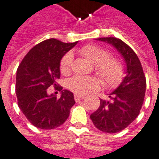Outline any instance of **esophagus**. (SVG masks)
<instances>
[{
  "label": "esophagus",
  "mask_w": 159,
  "mask_h": 159,
  "mask_svg": "<svg viewBox=\"0 0 159 159\" xmlns=\"http://www.w3.org/2000/svg\"><path fill=\"white\" fill-rule=\"evenodd\" d=\"M83 98H85V96L79 95V94H75L74 95V99H75V101H80V100L83 99Z\"/></svg>",
  "instance_id": "1"
}]
</instances>
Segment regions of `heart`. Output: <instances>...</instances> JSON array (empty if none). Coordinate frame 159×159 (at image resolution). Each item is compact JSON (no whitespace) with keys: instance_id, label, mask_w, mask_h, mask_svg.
Segmentation results:
<instances>
[{"instance_id":"1","label":"heart","mask_w":159,"mask_h":159,"mask_svg":"<svg viewBox=\"0 0 159 159\" xmlns=\"http://www.w3.org/2000/svg\"><path fill=\"white\" fill-rule=\"evenodd\" d=\"M80 53L85 58L95 64V70L103 80L107 87H115L121 83L123 78V66L121 61L114 56H109V52L101 46L87 44L80 49ZM73 64V54L67 53L60 63V71L64 75L70 74ZM102 82L95 77L75 76L68 81V88L79 95H85L88 92L100 88Z\"/></svg>"}]
</instances>
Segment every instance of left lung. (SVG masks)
Segmentation results:
<instances>
[{
	"label": "left lung",
	"instance_id": "1",
	"mask_svg": "<svg viewBox=\"0 0 159 159\" xmlns=\"http://www.w3.org/2000/svg\"><path fill=\"white\" fill-rule=\"evenodd\" d=\"M120 53L126 62V76L120 85L109 96L100 99V106L91 115V120L98 130L115 134L128 127L135 120L142 107L146 93V76L135 52L116 38H101Z\"/></svg>",
	"mask_w": 159,
	"mask_h": 159
}]
</instances>
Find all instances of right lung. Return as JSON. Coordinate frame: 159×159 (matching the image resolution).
I'll return each mask as SVG.
<instances>
[{
  "label": "right lung",
  "instance_id": "right-lung-1",
  "mask_svg": "<svg viewBox=\"0 0 159 159\" xmlns=\"http://www.w3.org/2000/svg\"><path fill=\"white\" fill-rule=\"evenodd\" d=\"M49 38L39 43L24 57L16 74L18 105L27 120L36 128L53 129L58 128L69 116L75 103L74 94L57 86L60 79V62L62 56L77 44ZM54 86L62 91L59 100L49 94L47 89Z\"/></svg>",
  "mask_w": 159,
  "mask_h": 159
}]
</instances>
